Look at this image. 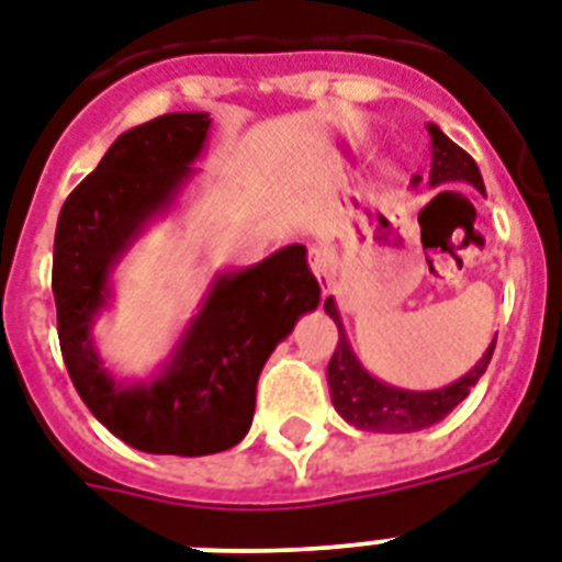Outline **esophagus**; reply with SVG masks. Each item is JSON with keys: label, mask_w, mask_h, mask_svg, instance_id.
<instances>
[{"label": "esophagus", "mask_w": 562, "mask_h": 562, "mask_svg": "<svg viewBox=\"0 0 562 562\" xmlns=\"http://www.w3.org/2000/svg\"><path fill=\"white\" fill-rule=\"evenodd\" d=\"M310 267H313L316 278L322 281L325 295L330 293V267H327V252L322 249V246H310Z\"/></svg>", "instance_id": "esophagus-1"}]
</instances>
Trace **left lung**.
<instances>
[{
  "label": "left lung",
  "instance_id": "obj_1",
  "mask_svg": "<svg viewBox=\"0 0 562 562\" xmlns=\"http://www.w3.org/2000/svg\"><path fill=\"white\" fill-rule=\"evenodd\" d=\"M426 130H429V138H432L429 186L435 188L443 186V182H467V186H473L475 191L484 194L482 173H479V165L473 161V156L464 154L452 138L443 136V130L438 124H426ZM412 186L417 188V179ZM325 313L339 327V345H336L334 359L327 366L330 401H334V408L348 424L357 426V429H366V432H417V429H426V426L443 420L470 394V389L479 383V376L487 371L493 348H496V336H493V342L487 345L482 359H475V366L464 376H459L456 383L443 385V389H429V392H412V389H397V385L376 380L359 362L351 342H348L334 295L325 302Z\"/></svg>",
  "mask_w": 562,
  "mask_h": 562
}]
</instances>
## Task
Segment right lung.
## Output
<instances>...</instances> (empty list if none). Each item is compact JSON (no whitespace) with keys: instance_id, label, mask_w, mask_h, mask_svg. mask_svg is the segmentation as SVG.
<instances>
[{"instance_id":"add662e5","label":"right lung","mask_w":562,"mask_h":562,"mask_svg":"<svg viewBox=\"0 0 562 562\" xmlns=\"http://www.w3.org/2000/svg\"><path fill=\"white\" fill-rule=\"evenodd\" d=\"M209 130V112H168L121 133L63 203L54 232L52 290L71 383L115 438L154 456L196 459L244 441L269 353L322 295L307 249L284 246L211 278L177 345L147 376L124 380L103 366L95 325L115 299V269L200 177L194 161Z\"/></svg>"}]
</instances>
